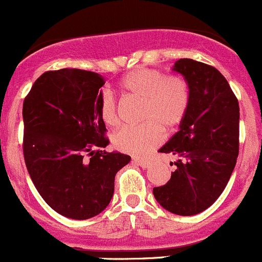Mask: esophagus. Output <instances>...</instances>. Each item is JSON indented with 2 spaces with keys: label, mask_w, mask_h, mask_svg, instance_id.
<instances>
[{
  "label": "esophagus",
  "mask_w": 262,
  "mask_h": 262,
  "mask_svg": "<svg viewBox=\"0 0 262 262\" xmlns=\"http://www.w3.org/2000/svg\"><path fill=\"white\" fill-rule=\"evenodd\" d=\"M134 163H136V165H138V166H141L142 168H147V167H149V166H150V161L141 160V158H136V160H134Z\"/></svg>",
  "instance_id": "esophagus-1"
}]
</instances>
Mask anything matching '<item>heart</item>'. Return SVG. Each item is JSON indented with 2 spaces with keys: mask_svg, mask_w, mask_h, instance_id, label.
Returning <instances> with one entry per match:
<instances>
[{
  "mask_svg": "<svg viewBox=\"0 0 262 262\" xmlns=\"http://www.w3.org/2000/svg\"><path fill=\"white\" fill-rule=\"evenodd\" d=\"M120 89L143 102L142 125L124 128L113 137V146L123 153L144 156L163 139V132L173 133L184 121L190 106V89L185 78L166 75L160 70L138 68L120 82ZM100 116L107 125L119 124V110L114 95L104 91L99 101Z\"/></svg>",
  "mask_w": 262,
  "mask_h": 262,
  "instance_id": "1",
  "label": "heart"
}]
</instances>
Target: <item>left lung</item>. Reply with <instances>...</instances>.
<instances>
[{"label":"left lung","instance_id":"1","mask_svg":"<svg viewBox=\"0 0 262 262\" xmlns=\"http://www.w3.org/2000/svg\"><path fill=\"white\" fill-rule=\"evenodd\" d=\"M172 71L189 84L190 106L180 130L158 150L178 160L170 180L153 187V195L168 212L195 215L218 199L234 170L239 149L238 100L212 66L182 58Z\"/></svg>","mask_w":262,"mask_h":262}]
</instances>
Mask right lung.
<instances>
[{
  "mask_svg": "<svg viewBox=\"0 0 262 262\" xmlns=\"http://www.w3.org/2000/svg\"><path fill=\"white\" fill-rule=\"evenodd\" d=\"M104 83L90 71H48L24 100L28 172L47 204L71 219L101 213L114 194L116 172L130 162V156L101 150L109 144L99 110Z\"/></svg>",
  "mask_w": 262,
  "mask_h": 262,
  "instance_id": "obj_1",
  "label": "right lung"
}]
</instances>
